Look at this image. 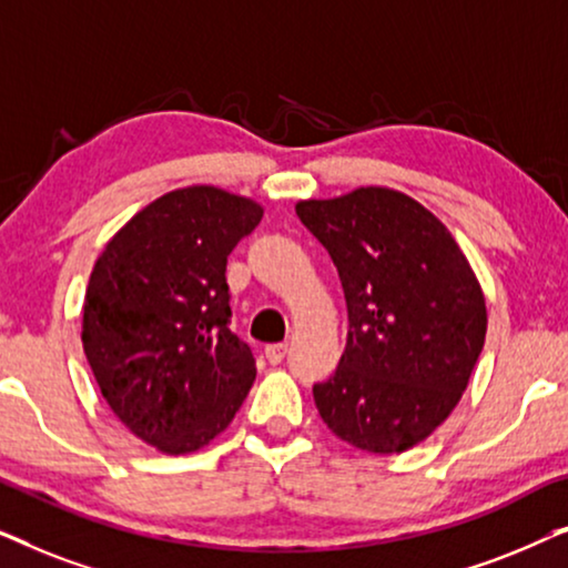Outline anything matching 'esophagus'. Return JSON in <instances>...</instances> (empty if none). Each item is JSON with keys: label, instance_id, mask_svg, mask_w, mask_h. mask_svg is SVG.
I'll return each mask as SVG.
<instances>
[{"label": "esophagus", "instance_id": "esophagus-1", "mask_svg": "<svg viewBox=\"0 0 568 568\" xmlns=\"http://www.w3.org/2000/svg\"><path fill=\"white\" fill-rule=\"evenodd\" d=\"M286 352H290V346L286 344H271V346H266V359L271 364H282Z\"/></svg>", "mask_w": 568, "mask_h": 568}]
</instances>
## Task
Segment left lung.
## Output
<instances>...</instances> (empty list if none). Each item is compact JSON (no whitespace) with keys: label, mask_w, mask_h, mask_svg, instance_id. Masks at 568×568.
I'll list each match as a JSON object with an SVG mask.
<instances>
[{"label":"left lung","mask_w":568,"mask_h":568,"mask_svg":"<svg viewBox=\"0 0 568 568\" xmlns=\"http://www.w3.org/2000/svg\"><path fill=\"white\" fill-rule=\"evenodd\" d=\"M297 216L338 268L346 348L313 387L328 429L367 453H406L460 400L486 341V300L449 230L406 193L367 185L307 199Z\"/></svg>","instance_id":"left-lung-1"}]
</instances>
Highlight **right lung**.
Returning a JSON list of instances; mask_svg holds the SVG:
<instances>
[{"label": "right lung", "mask_w": 568, "mask_h": 568, "mask_svg": "<svg viewBox=\"0 0 568 568\" xmlns=\"http://www.w3.org/2000/svg\"><path fill=\"white\" fill-rule=\"evenodd\" d=\"M263 206L189 185L136 212L95 261L82 346L126 429L168 455L224 432L255 379L251 346L230 331L227 255Z\"/></svg>", "instance_id": "right-lung-1"}]
</instances>
